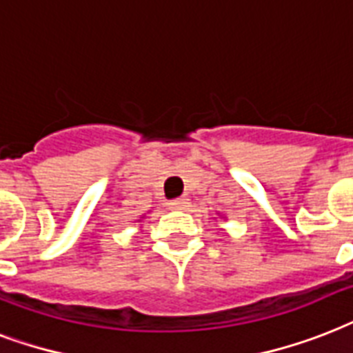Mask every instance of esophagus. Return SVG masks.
Wrapping results in <instances>:
<instances>
[{
	"mask_svg": "<svg viewBox=\"0 0 353 353\" xmlns=\"http://www.w3.org/2000/svg\"><path fill=\"white\" fill-rule=\"evenodd\" d=\"M185 204H188V199L185 196H180V199H173V201L168 202V206L171 210H184Z\"/></svg>",
	"mask_w": 353,
	"mask_h": 353,
	"instance_id": "34e87169",
	"label": "esophagus"
}]
</instances>
